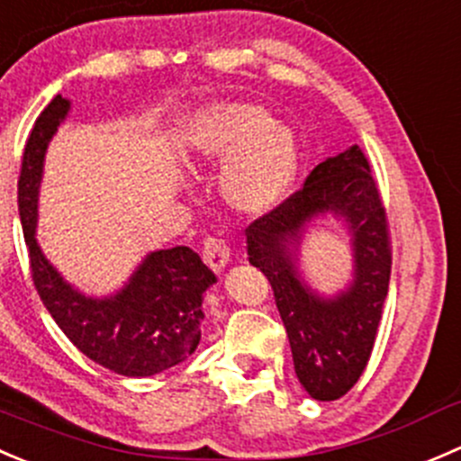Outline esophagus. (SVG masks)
<instances>
[{"label":"esophagus","mask_w":461,"mask_h":461,"mask_svg":"<svg viewBox=\"0 0 461 461\" xmlns=\"http://www.w3.org/2000/svg\"><path fill=\"white\" fill-rule=\"evenodd\" d=\"M203 262L208 264V268L215 273H221L226 268V264L230 262V249L226 246V241L217 240V237H208L203 241Z\"/></svg>","instance_id":"34e87169"}]
</instances>
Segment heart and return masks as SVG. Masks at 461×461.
Returning <instances> with one entry per match:
<instances>
[{"label":"heart","instance_id":"obj_1","mask_svg":"<svg viewBox=\"0 0 461 461\" xmlns=\"http://www.w3.org/2000/svg\"><path fill=\"white\" fill-rule=\"evenodd\" d=\"M185 158L194 170L220 167L217 193L240 215L280 206L300 175V143L271 112L221 100L199 109L185 127Z\"/></svg>","mask_w":461,"mask_h":461}]
</instances>
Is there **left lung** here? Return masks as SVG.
Instances as JSON below:
<instances>
[{
  "mask_svg": "<svg viewBox=\"0 0 461 461\" xmlns=\"http://www.w3.org/2000/svg\"><path fill=\"white\" fill-rule=\"evenodd\" d=\"M344 226L353 273L325 294L306 280L302 241L318 221ZM385 211L358 145L325 158L303 190L246 229L249 262L271 282L294 354L295 376L316 401H336L361 379L390 285Z\"/></svg>",
  "mask_w": 461,
  "mask_h": 461,
  "instance_id": "8db88e82",
  "label": "left lung"
}]
</instances>
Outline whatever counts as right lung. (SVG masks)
Returning a JSON list of instances; mask_svg holds the SVG:
<instances>
[{"mask_svg": "<svg viewBox=\"0 0 461 461\" xmlns=\"http://www.w3.org/2000/svg\"><path fill=\"white\" fill-rule=\"evenodd\" d=\"M71 100L58 94L35 121L22 157L17 202L35 289L67 339L98 366L122 376H152L179 366L202 340L203 295L215 273L188 246L149 250L121 289L85 294L44 255L38 237L44 158Z\"/></svg>", "mask_w": 461, "mask_h": 461, "instance_id": "right-lung-1", "label": "right lung"}]
</instances>
